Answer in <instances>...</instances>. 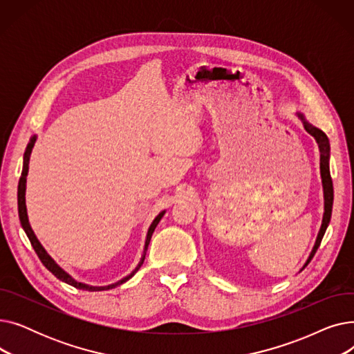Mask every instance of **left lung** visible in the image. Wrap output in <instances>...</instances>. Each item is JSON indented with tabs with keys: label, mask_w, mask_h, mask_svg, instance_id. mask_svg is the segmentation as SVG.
I'll return each instance as SVG.
<instances>
[{
	"label": "left lung",
	"mask_w": 354,
	"mask_h": 354,
	"mask_svg": "<svg viewBox=\"0 0 354 354\" xmlns=\"http://www.w3.org/2000/svg\"><path fill=\"white\" fill-rule=\"evenodd\" d=\"M299 118L303 120L304 129L307 132L315 139V142L319 143V149H320V174H322V180H323V191H324V215H323V222H322V228L319 231L317 239H315V244L313 247V251L307 259V263L304 264L303 268H306L308 266V263L311 261V258L314 257L315 251L319 250L322 239L324 236V232L328 227V222L331 218V208H333V180L330 176V167H328V159H330V143H328V138L326 136V133L323 130L314 127L313 124H310L306 118L301 113H297Z\"/></svg>",
	"instance_id": "obj_1"
}]
</instances>
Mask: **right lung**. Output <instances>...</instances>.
Instances as JSON below:
<instances>
[{
    "label": "right lung",
    "mask_w": 354,
    "mask_h": 354,
    "mask_svg": "<svg viewBox=\"0 0 354 354\" xmlns=\"http://www.w3.org/2000/svg\"><path fill=\"white\" fill-rule=\"evenodd\" d=\"M34 143H35V136H32V139H31V140H30V143L27 145L26 153H24L23 172H21L20 182H18V215H20L21 225H23V228H24V231H26V234H27V236H28V239H30V243H31V245H32V248H34L35 254L39 255L40 261L44 264V267H46L48 271H51L55 277H57L59 280H62V281H64V283H67V284H70V286H73V287H76V288H79V290H86V291H104V290H111V288H115V287H118V286H120V284L126 283V281L129 280V278H132V277L136 274V271L142 267V264H143V261H145V255H146V251H147L149 243H151L152 234H153L155 228L158 227L159 221H160V219H162V216L165 215V211H162V212H160V214L153 219V222L151 224V227H149V230H147V235H146V241H145L143 255H142V258H140V261H139L138 267H136L132 272H130L127 277L122 278L120 281H118V283H115V284L104 286V287H93V286H87V284H83V283L76 281L71 275H68L63 268H60L57 264H55L54 259H53V258L47 254V251L43 248V245L40 244V241L37 239V236H35L34 231H32V230H31V227H30L28 216H27V208H26V182H27V174H28L30 155H31V151H32V146H34Z\"/></svg>",
    "instance_id": "right-lung-1"
}]
</instances>
